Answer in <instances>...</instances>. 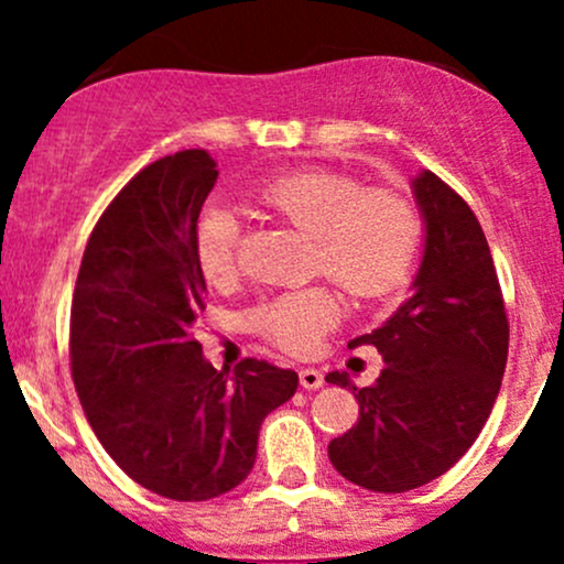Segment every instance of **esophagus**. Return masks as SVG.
<instances>
[{
  "label": "esophagus",
  "mask_w": 564,
  "mask_h": 564,
  "mask_svg": "<svg viewBox=\"0 0 564 564\" xmlns=\"http://www.w3.org/2000/svg\"><path fill=\"white\" fill-rule=\"evenodd\" d=\"M300 384L304 390H321L323 387V373L318 368H302L300 371Z\"/></svg>",
  "instance_id": "34e87169"
}]
</instances>
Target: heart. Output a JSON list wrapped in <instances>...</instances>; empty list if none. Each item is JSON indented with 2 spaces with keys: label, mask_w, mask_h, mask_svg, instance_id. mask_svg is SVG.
<instances>
[{
  "label": "heart",
  "mask_w": 564,
  "mask_h": 564,
  "mask_svg": "<svg viewBox=\"0 0 564 564\" xmlns=\"http://www.w3.org/2000/svg\"><path fill=\"white\" fill-rule=\"evenodd\" d=\"M264 209L313 238L315 270L355 300H377L398 289L416 260L422 219L408 198L387 187L364 191L358 180L332 170H296L264 183ZM238 219L209 204L196 219L193 254L200 275L225 283L236 270ZM339 323V302L310 286L275 296L251 313V326L273 345L304 355Z\"/></svg>",
  "instance_id": "1"
}]
</instances>
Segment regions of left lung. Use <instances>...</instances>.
<instances>
[{"instance_id":"obj_1","label":"left lung","mask_w":564,"mask_h":564,"mask_svg":"<svg viewBox=\"0 0 564 564\" xmlns=\"http://www.w3.org/2000/svg\"><path fill=\"white\" fill-rule=\"evenodd\" d=\"M424 254L411 296L349 347L384 358L377 384L355 387L358 424L328 443L334 469L373 494H405L445 475L488 422L501 390L509 323L496 264L469 204L437 174L411 183Z\"/></svg>"}]
</instances>
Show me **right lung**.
Returning a JSON list of instances; mask_svg holds the SVG:
<instances>
[{"label": "right lung", "instance_id": "1", "mask_svg": "<svg viewBox=\"0 0 564 564\" xmlns=\"http://www.w3.org/2000/svg\"><path fill=\"white\" fill-rule=\"evenodd\" d=\"M217 174L206 151L134 174L97 219L70 304V373L89 426L134 482L172 501L241 485L264 416L300 384L257 358L217 371L193 336L206 307L193 230Z\"/></svg>", "mask_w": 564, "mask_h": 564}]
</instances>
